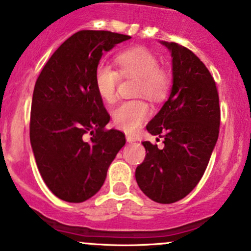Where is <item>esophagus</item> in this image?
<instances>
[{
	"label": "esophagus",
	"mask_w": 251,
	"mask_h": 251,
	"mask_svg": "<svg viewBox=\"0 0 251 251\" xmlns=\"http://www.w3.org/2000/svg\"><path fill=\"white\" fill-rule=\"evenodd\" d=\"M126 140H127V143H133V142H136V138H134L133 136L127 134V136H126Z\"/></svg>",
	"instance_id": "obj_1"
}]
</instances>
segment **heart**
Wrapping results in <instances>:
<instances>
[{
  "label": "heart",
  "mask_w": 251,
  "mask_h": 251,
  "mask_svg": "<svg viewBox=\"0 0 251 251\" xmlns=\"http://www.w3.org/2000/svg\"><path fill=\"white\" fill-rule=\"evenodd\" d=\"M119 73L124 77H138L137 94L148 96L151 100H161L169 89V77L162 69L152 52L136 48L120 52L115 58ZM94 88L99 98L104 102H113L117 98L119 75L111 65L100 62L95 67ZM150 114L148 103L143 100L124 101L112 111L114 125L120 130L133 132Z\"/></svg>",
  "instance_id": "obj_1"
}]
</instances>
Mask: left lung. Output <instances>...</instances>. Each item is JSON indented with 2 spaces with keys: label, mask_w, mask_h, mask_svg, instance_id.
I'll return each instance as SVG.
<instances>
[{
  "label": "left lung",
  "mask_w": 251,
  "mask_h": 251,
  "mask_svg": "<svg viewBox=\"0 0 251 251\" xmlns=\"http://www.w3.org/2000/svg\"><path fill=\"white\" fill-rule=\"evenodd\" d=\"M172 54L173 85L159 112L147 125L164 148L143 142L147 156L136 169L142 192L153 201L183 199L202 177L219 134L220 107L216 82L191 50L161 41Z\"/></svg>",
  "instance_id": "8db88e82"
}]
</instances>
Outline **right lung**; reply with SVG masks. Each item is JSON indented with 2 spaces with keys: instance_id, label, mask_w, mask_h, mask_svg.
<instances>
[{
  "instance_id": "right-lung-1",
  "label": "right lung",
  "mask_w": 251,
  "mask_h": 251,
  "mask_svg": "<svg viewBox=\"0 0 251 251\" xmlns=\"http://www.w3.org/2000/svg\"><path fill=\"white\" fill-rule=\"evenodd\" d=\"M131 37L79 31L56 50L34 85L29 139L49 189L68 202H83L100 191L107 170L125 145L123 132L104 130L109 114L94 88L104 52ZM90 133L89 141L84 134Z\"/></svg>"
}]
</instances>
